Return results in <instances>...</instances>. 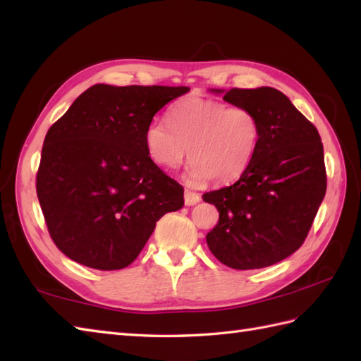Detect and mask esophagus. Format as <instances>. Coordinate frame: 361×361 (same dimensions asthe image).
<instances>
[{
	"mask_svg": "<svg viewBox=\"0 0 361 361\" xmlns=\"http://www.w3.org/2000/svg\"><path fill=\"white\" fill-rule=\"evenodd\" d=\"M183 200H185V205H195L201 201V196L197 195L196 191L185 190V193H183Z\"/></svg>",
	"mask_w": 361,
	"mask_h": 361,
	"instance_id": "obj_1",
	"label": "esophagus"
}]
</instances>
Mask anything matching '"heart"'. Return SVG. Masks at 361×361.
<instances>
[{"mask_svg":"<svg viewBox=\"0 0 361 361\" xmlns=\"http://www.w3.org/2000/svg\"><path fill=\"white\" fill-rule=\"evenodd\" d=\"M260 135V120L252 109L185 98L170 109L168 123L152 120L143 140L149 159L160 168H179L190 149V183L202 185L212 179L226 185L240 179L251 165Z\"/></svg>","mask_w":361,"mask_h":361,"instance_id":"1","label":"heart"}]
</instances>
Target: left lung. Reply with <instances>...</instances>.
<instances>
[{"label": "left lung", "mask_w": 361, "mask_h": 361, "mask_svg": "<svg viewBox=\"0 0 361 361\" xmlns=\"http://www.w3.org/2000/svg\"><path fill=\"white\" fill-rule=\"evenodd\" d=\"M223 99L252 109L262 135L241 178L202 195L219 212L207 245L229 268L271 267L302 246L324 200V148L318 129L273 87L231 88Z\"/></svg>", "instance_id": "left-lung-1"}]
</instances>
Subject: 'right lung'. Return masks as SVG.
<instances>
[{
    "instance_id": "add662e5",
    "label": "right lung",
    "mask_w": 361,
    "mask_h": 361,
    "mask_svg": "<svg viewBox=\"0 0 361 361\" xmlns=\"http://www.w3.org/2000/svg\"><path fill=\"white\" fill-rule=\"evenodd\" d=\"M188 87L97 84L49 128L35 187L54 245L84 267L115 271L142 252L183 187L149 159L145 129Z\"/></svg>"
}]
</instances>
